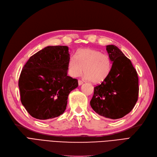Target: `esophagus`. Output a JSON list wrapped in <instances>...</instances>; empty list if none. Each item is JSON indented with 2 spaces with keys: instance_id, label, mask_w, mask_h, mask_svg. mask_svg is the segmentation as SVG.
<instances>
[{
  "instance_id": "1",
  "label": "esophagus",
  "mask_w": 157,
  "mask_h": 157,
  "mask_svg": "<svg viewBox=\"0 0 157 157\" xmlns=\"http://www.w3.org/2000/svg\"><path fill=\"white\" fill-rule=\"evenodd\" d=\"M83 83V81L80 80V79H79V80H78V84H79V85H82Z\"/></svg>"
}]
</instances>
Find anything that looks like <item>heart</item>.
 Returning a JSON list of instances; mask_svg holds the SVG:
<instances>
[{
  "label": "heart",
  "mask_w": 157,
  "mask_h": 157,
  "mask_svg": "<svg viewBox=\"0 0 157 157\" xmlns=\"http://www.w3.org/2000/svg\"><path fill=\"white\" fill-rule=\"evenodd\" d=\"M84 68L85 78L92 83H98L108 78L112 68V62L107 54L98 50L84 48L70 57L68 62V73L76 78L82 74Z\"/></svg>",
  "instance_id": "1"
}]
</instances>
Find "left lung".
<instances>
[{"instance_id":"8db88e82","label":"left lung","mask_w":157,"mask_h":157,"mask_svg":"<svg viewBox=\"0 0 157 157\" xmlns=\"http://www.w3.org/2000/svg\"><path fill=\"white\" fill-rule=\"evenodd\" d=\"M112 67L108 78L94 87L90 104L106 118L120 119L130 113L138 98V77L130 60L114 45H106Z\"/></svg>"}]
</instances>
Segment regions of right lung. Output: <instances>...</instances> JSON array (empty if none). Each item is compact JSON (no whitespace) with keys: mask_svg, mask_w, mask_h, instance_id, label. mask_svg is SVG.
<instances>
[{"mask_svg":"<svg viewBox=\"0 0 157 157\" xmlns=\"http://www.w3.org/2000/svg\"><path fill=\"white\" fill-rule=\"evenodd\" d=\"M68 48L48 46L30 57L19 79L21 102L33 117H59L67 108L70 93L78 86L68 76Z\"/></svg>","mask_w":157,"mask_h":157,"instance_id":"1","label":"right lung"}]
</instances>
